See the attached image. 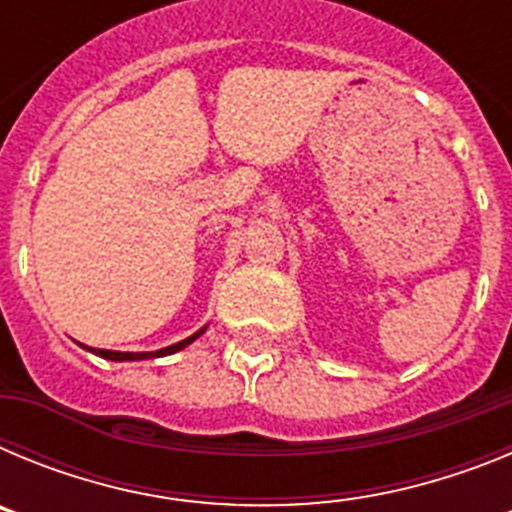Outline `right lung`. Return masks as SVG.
<instances>
[{
  "instance_id": "1",
  "label": "right lung",
  "mask_w": 512,
  "mask_h": 512,
  "mask_svg": "<svg viewBox=\"0 0 512 512\" xmlns=\"http://www.w3.org/2000/svg\"><path fill=\"white\" fill-rule=\"evenodd\" d=\"M202 333H205V328L197 330L194 336L184 338V341L174 343V346H166V348H158V351H146V354H130V351H104V348H92V346H84L81 343V348H87V351H92V354L102 356V359H110V361H140V359H158V356H169V354H176V351H182V348H187L189 343L194 341V338H200Z\"/></svg>"
}]
</instances>
